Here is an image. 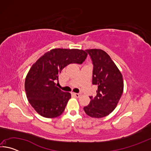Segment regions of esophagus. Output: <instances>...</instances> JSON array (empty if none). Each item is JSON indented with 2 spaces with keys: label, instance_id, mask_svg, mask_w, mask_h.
Listing matches in <instances>:
<instances>
[{
  "label": "esophagus",
  "instance_id": "esophagus-1",
  "mask_svg": "<svg viewBox=\"0 0 151 151\" xmlns=\"http://www.w3.org/2000/svg\"><path fill=\"white\" fill-rule=\"evenodd\" d=\"M74 95H75V96H76V98H78V97H80L81 94H79V93H73Z\"/></svg>",
  "mask_w": 151,
  "mask_h": 151
}]
</instances>
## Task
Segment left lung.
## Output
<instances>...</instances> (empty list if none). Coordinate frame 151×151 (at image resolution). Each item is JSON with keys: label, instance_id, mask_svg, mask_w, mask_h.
Segmentation results:
<instances>
[{"label": "left lung", "instance_id": "obj_1", "mask_svg": "<svg viewBox=\"0 0 151 151\" xmlns=\"http://www.w3.org/2000/svg\"><path fill=\"white\" fill-rule=\"evenodd\" d=\"M93 60V84L98 86L96 96L90 97L85 113L93 118H102L114 111L123 93L124 83L121 71L107 53L101 49L86 50Z\"/></svg>", "mask_w": 151, "mask_h": 151}]
</instances>
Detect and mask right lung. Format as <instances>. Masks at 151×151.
<instances>
[{
	"label": "right lung",
	"mask_w": 151,
	"mask_h": 151,
	"mask_svg": "<svg viewBox=\"0 0 151 151\" xmlns=\"http://www.w3.org/2000/svg\"><path fill=\"white\" fill-rule=\"evenodd\" d=\"M85 50L53 48L33 64L25 78L24 88L29 103L42 116L55 118L65 111L71 94L56 86L58 74L69 64L83 63Z\"/></svg>",
	"instance_id": "1"
}]
</instances>
